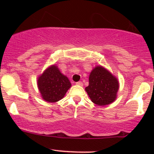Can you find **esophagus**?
I'll return each instance as SVG.
<instances>
[{"mask_svg": "<svg viewBox=\"0 0 154 154\" xmlns=\"http://www.w3.org/2000/svg\"><path fill=\"white\" fill-rule=\"evenodd\" d=\"M76 84L77 85V86H83V83H82L81 81H79V82H77V83H76Z\"/></svg>", "mask_w": 154, "mask_h": 154, "instance_id": "34e87169", "label": "esophagus"}]
</instances>
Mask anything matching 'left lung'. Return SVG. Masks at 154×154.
I'll return each mask as SVG.
<instances>
[{
	"label": "left lung",
	"instance_id": "left-lung-1",
	"mask_svg": "<svg viewBox=\"0 0 154 154\" xmlns=\"http://www.w3.org/2000/svg\"><path fill=\"white\" fill-rule=\"evenodd\" d=\"M89 84L86 91L91 101L98 106H106L116 100L119 88L118 79L102 66H96L90 73Z\"/></svg>",
	"mask_w": 154,
	"mask_h": 154
}]
</instances>
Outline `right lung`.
<instances>
[{"label":"right lung","mask_w":154,"mask_h":154,"mask_svg":"<svg viewBox=\"0 0 154 154\" xmlns=\"http://www.w3.org/2000/svg\"><path fill=\"white\" fill-rule=\"evenodd\" d=\"M37 84L42 98L49 103H55L63 98L71 86L68 77L55 65L50 66L39 76Z\"/></svg>","instance_id":"obj_1"}]
</instances>
